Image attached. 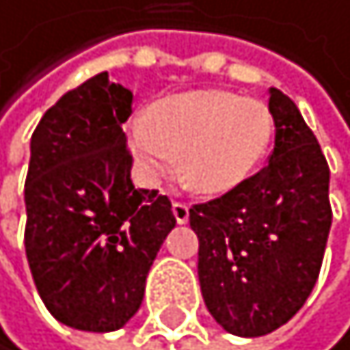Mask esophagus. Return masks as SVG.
<instances>
[{"label": "esophagus", "instance_id": "esophagus-1", "mask_svg": "<svg viewBox=\"0 0 350 350\" xmlns=\"http://www.w3.org/2000/svg\"><path fill=\"white\" fill-rule=\"evenodd\" d=\"M172 211H174V218H176V223H187V218H189V205L187 202H183V200H174L172 202Z\"/></svg>", "mask_w": 350, "mask_h": 350}]
</instances>
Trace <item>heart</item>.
I'll list each match as a JSON object with an SVG mask.
<instances>
[{
  "mask_svg": "<svg viewBox=\"0 0 350 350\" xmlns=\"http://www.w3.org/2000/svg\"><path fill=\"white\" fill-rule=\"evenodd\" d=\"M273 112L260 98L225 90L170 96L130 123V143L148 176L170 172L180 157L185 185L202 193L238 187L267 159Z\"/></svg>",
  "mask_w": 350,
  "mask_h": 350,
  "instance_id": "heart-1",
  "label": "heart"
}]
</instances>
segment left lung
<instances>
[{"label":"left lung","instance_id":"obj_1","mask_svg":"<svg viewBox=\"0 0 350 350\" xmlns=\"http://www.w3.org/2000/svg\"><path fill=\"white\" fill-rule=\"evenodd\" d=\"M275 145L267 167L223 196L196 202L198 280L225 331L258 338L302 309L331 229L329 163L289 96L271 88Z\"/></svg>","mask_w":350,"mask_h":350}]
</instances>
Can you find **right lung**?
<instances>
[{
	"label": "right lung",
	"mask_w": 350,
	"mask_h": 350,
	"mask_svg": "<svg viewBox=\"0 0 350 350\" xmlns=\"http://www.w3.org/2000/svg\"><path fill=\"white\" fill-rule=\"evenodd\" d=\"M130 114L132 92L101 72L61 96L30 139L26 258L46 309L79 331H116L139 311L176 225L167 196L132 185Z\"/></svg>",
	"instance_id": "right-lung-1"
}]
</instances>
